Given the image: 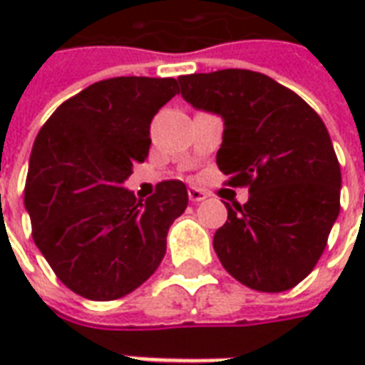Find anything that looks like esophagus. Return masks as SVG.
I'll list each match as a JSON object with an SVG mask.
<instances>
[{
    "instance_id": "obj_1",
    "label": "esophagus",
    "mask_w": 365,
    "mask_h": 365,
    "mask_svg": "<svg viewBox=\"0 0 365 365\" xmlns=\"http://www.w3.org/2000/svg\"><path fill=\"white\" fill-rule=\"evenodd\" d=\"M187 195H190L191 203H201V201H205L207 199L205 191L197 190V187H190V190H187Z\"/></svg>"
}]
</instances>
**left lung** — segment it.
<instances>
[{"label": "left lung", "instance_id": "left-lung-1", "mask_svg": "<svg viewBox=\"0 0 365 365\" xmlns=\"http://www.w3.org/2000/svg\"><path fill=\"white\" fill-rule=\"evenodd\" d=\"M182 97L222 119L217 166L248 185L215 232L222 268L250 289L277 293L311 274L340 211L342 175L329 130L282 83L250 70L180 76Z\"/></svg>", "mask_w": 365, "mask_h": 365}]
</instances>
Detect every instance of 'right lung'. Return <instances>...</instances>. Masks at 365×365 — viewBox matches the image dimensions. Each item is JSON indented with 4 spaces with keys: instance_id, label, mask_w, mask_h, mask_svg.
Returning a JSON list of instances; mask_svg holds the SVG:
<instances>
[{
    "instance_id": "add662e5",
    "label": "right lung",
    "mask_w": 365,
    "mask_h": 365,
    "mask_svg": "<svg viewBox=\"0 0 365 365\" xmlns=\"http://www.w3.org/2000/svg\"><path fill=\"white\" fill-rule=\"evenodd\" d=\"M178 93L174 78L123 76L91 83L44 123L29 160L25 209L33 238L68 289L125 297L166 254L187 190L170 180L138 201L125 187L150 148V120Z\"/></svg>"
}]
</instances>
